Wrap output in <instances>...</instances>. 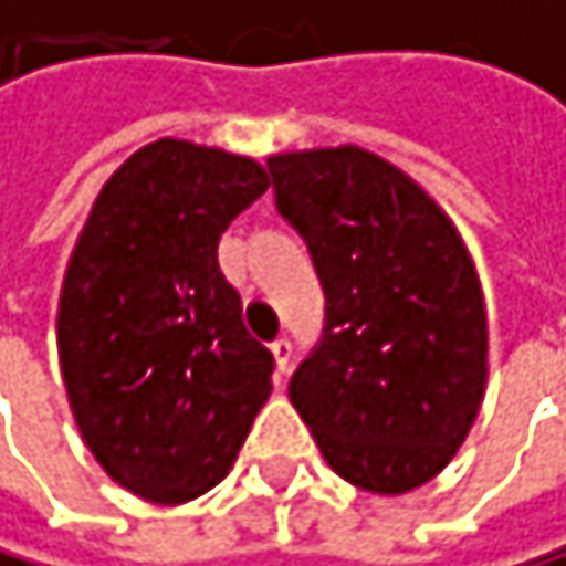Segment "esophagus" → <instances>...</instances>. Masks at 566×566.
<instances>
[{"mask_svg":"<svg viewBox=\"0 0 566 566\" xmlns=\"http://www.w3.org/2000/svg\"><path fill=\"white\" fill-rule=\"evenodd\" d=\"M271 356H274V374L285 377L292 366V339H274L271 343Z\"/></svg>","mask_w":566,"mask_h":566,"instance_id":"esophagus-1","label":"esophagus"}]
</instances>
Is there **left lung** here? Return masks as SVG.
<instances>
[{
  "label": "left lung",
  "mask_w": 566,
  "mask_h": 566,
  "mask_svg": "<svg viewBox=\"0 0 566 566\" xmlns=\"http://www.w3.org/2000/svg\"><path fill=\"white\" fill-rule=\"evenodd\" d=\"M274 203L308 244L325 325L289 397L346 482L400 495L462 448L489 377L475 264L428 192L374 151L271 156Z\"/></svg>",
  "instance_id": "1"
}]
</instances>
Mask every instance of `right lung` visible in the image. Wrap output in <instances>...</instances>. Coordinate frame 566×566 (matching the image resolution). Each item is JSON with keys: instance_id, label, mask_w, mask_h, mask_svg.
Listing matches in <instances>:
<instances>
[{"instance_id": "1", "label": "right lung", "mask_w": 566, "mask_h": 566, "mask_svg": "<svg viewBox=\"0 0 566 566\" xmlns=\"http://www.w3.org/2000/svg\"><path fill=\"white\" fill-rule=\"evenodd\" d=\"M264 189L248 156L159 138L104 182L63 274L74 421L97 465L148 503L210 492L271 397L274 356L217 264L220 233Z\"/></svg>"}]
</instances>
